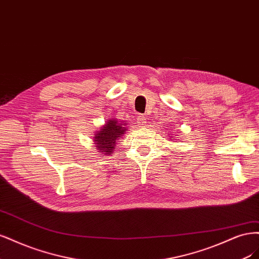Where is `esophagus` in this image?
<instances>
[{"label":"esophagus","mask_w":259,"mask_h":259,"mask_svg":"<svg viewBox=\"0 0 259 259\" xmlns=\"http://www.w3.org/2000/svg\"><path fill=\"white\" fill-rule=\"evenodd\" d=\"M146 117H145V116H139V117H138V123L140 124V127H144L145 126V124H146Z\"/></svg>","instance_id":"obj_1"}]
</instances>
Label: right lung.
<instances>
[{
	"label": "right lung",
	"mask_w": 259,
	"mask_h": 259,
	"mask_svg": "<svg viewBox=\"0 0 259 259\" xmlns=\"http://www.w3.org/2000/svg\"><path fill=\"white\" fill-rule=\"evenodd\" d=\"M127 131L126 123L117 119H108L100 131L95 135L96 147L104 155H111L116 146V142Z\"/></svg>",
	"instance_id": "1"
}]
</instances>
